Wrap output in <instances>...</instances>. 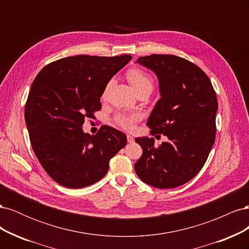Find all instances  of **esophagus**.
<instances>
[{
    "label": "esophagus",
    "instance_id": "esophagus-1",
    "mask_svg": "<svg viewBox=\"0 0 249 249\" xmlns=\"http://www.w3.org/2000/svg\"><path fill=\"white\" fill-rule=\"evenodd\" d=\"M126 139H127V142H129V143H133L134 142V137L133 136H131V135H127V136H126Z\"/></svg>",
    "mask_w": 249,
    "mask_h": 249
}]
</instances>
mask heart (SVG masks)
<instances>
[{"label": "heart", "instance_id": "b5f03b06", "mask_svg": "<svg viewBox=\"0 0 249 249\" xmlns=\"http://www.w3.org/2000/svg\"><path fill=\"white\" fill-rule=\"evenodd\" d=\"M126 78L135 89V91L139 92L141 90L148 89L152 91L154 88V80L149 76V73L140 69H131L126 71ZM109 84L104 89L102 97H106ZM139 120V116L133 113H118L114 117V123L122 129L125 131L134 130L135 124Z\"/></svg>", "mask_w": 249, "mask_h": 249}]
</instances>
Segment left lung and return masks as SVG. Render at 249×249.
Returning <instances> with one entry per match:
<instances>
[{"label": "left lung", "instance_id": "obj_1", "mask_svg": "<svg viewBox=\"0 0 249 249\" xmlns=\"http://www.w3.org/2000/svg\"><path fill=\"white\" fill-rule=\"evenodd\" d=\"M137 62L159 79L161 99L146 125L168 142L155 146L154 138H136L142 156L135 171L147 185L175 188L193 178L205 165L216 138V92L200 67L175 55L139 57Z\"/></svg>", "mask_w": 249, "mask_h": 249}]
</instances>
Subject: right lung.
<instances>
[{"instance_id": "right-lung-1", "label": "right lung", "mask_w": 249, "mask_h": 249, "mask_svg": "<svg viewBox=\"0 0 249 249\" xmlns=\"http://www.w3.org/2000/svg\"><path fill=\"white\" fill-rule=\"evenodd\" d=\"M131 55L65 57L46 65L34 79L25 120L34 154L59 185L79 189L102 179L126 136L102 125L93 136L82 124L102 108L101 96Z\"/></svg>"}]
</instances>
